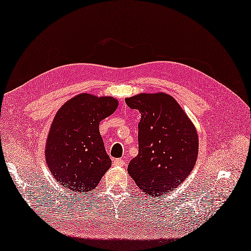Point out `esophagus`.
Wrapping results in <instances>:
<instances>
[{"label": "esophagus", "instance_id": "esophagus-1", "mask_svg": "<svg viewBox=\"0 0 251 251\" xmlns=\"http://www.w3.org/2000/svg\"><path fill=\"white\" fill-rule=\"evenodd\" d=\"M112 165L113 166H124L125 162H124L123 159H115V160H113Z\"/></svg>", "mask_w": 251, "mask_h": 251}]
</instances>
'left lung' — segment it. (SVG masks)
Returning <instances> with one entry per match:
<instances>
[{
    "label": "left lung",
    "instance_id": "1",
    "mask_svg": "<svg viewBox=\"0 0 251 251\" xmlns=\"http://www.w3.org/2000/svg\"><path fill=\"white\" fill-rule=\"evenodd\" d=\"M141 113L139 153L128 174L144 194L160 196L175 190L195 166L198 133L177 100L164 92L140 93L125 99Z\"/></svg>",
    "mask_w": 251,
    "mask_h": 251
}]
</instances>
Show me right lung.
Segmentation results:
<instances>
[{
    "label": "right lung",
    "instance_id": "right-lung-1",
    "mask_svg": "<svg viewBox=\"0 0 251 251\" xmlns=\"http://www.w3.org/2000/svg\"><path fill=\"white\" fill-rule=\"evenodd\" d=\"M119 106L112 96L77 94L59 108L46 144L48 168L64 189L93 191L110 169L100 133V122Z\"/></svg>",
    "mask_w": 251,
    "mask_h": 251
}]
</instances>
